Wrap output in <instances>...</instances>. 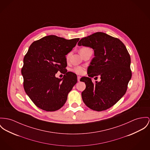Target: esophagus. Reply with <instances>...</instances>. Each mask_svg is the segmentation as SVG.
<instances>
[{"instance_id": "34e87169", "label": "esophagus", "mask_w": 150, "mask_h": 150, "mask_svg": "<svg viewBox=\"0 0 150 150\" xmlns=\"http://www.w3.org/2000/svg\"><path fill=\"white\" fill-rule=\"evenodd\" d=\"M81 78V77L80 76H78V81H80Z\"/></svg>"}]
</instances>
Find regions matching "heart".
I'll return each mask as SVG.
<instances>
[{
	"mask_svg": "<svg viewBox=\"0 0 150 150\" xmlns=\"http://www.w3.org/2000/svg\"><path fill=\"white\" fill-rule=\"evenodd\" d=\"M90 48L88 47H81L80 50H79V52L80 53L82 52L83 51H84L85 50L88 49ZM70 55H71V53H69L67 56H66V59L68 60L69 59V57H70ZM72 71L74 72H75V74H78V75H83L84 72H85V68L84 67H81V66H79V67H76L75 68H74L72 69Z\"/></svg>",
	"mask_w": 150,
	"mask_h": 150,
	"instance_id": "obj_1",
	"label": "heart"
}]
</instances>
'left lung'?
I'll return each mask as SVG.
<instances>
[{
    "label": "left lung",
    "instance_id": "left-lung-1",
    "mask_svg": "<svg viewBox=\"0 0 150 150\" xmlns=\"http://www.w3.org/2000/svg\"><path fill=\"white\" fill-rule=\"evenodd\" d=\"M78 45L92 48L95 55L87 69L88 77L81 79L86 85L81 92L83 101L93 110H106L126 92L132 76L129 54L121 40L104 33L83 38ZM98 75L101 81L93 83L91 78Z\"/></svg>",
    "mask_w": 150,
    "mask_h": 150
}]
</instances>
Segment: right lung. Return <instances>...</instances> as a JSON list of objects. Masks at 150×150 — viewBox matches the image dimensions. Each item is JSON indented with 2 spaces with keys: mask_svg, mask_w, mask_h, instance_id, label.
Returning a JSON list of instances; mask_svg holds the SVG:
<instances>
[{
  "mask_svg": "<svg viewBox=\"0 0 150 150\" xmlns=\"http://www.w3.org/2000/svg\"><path fill=\"white\" fill-rule=\"evenodd\" d=\"M79 38L67 40L48 35L34 42L23 59V87L36 106L55 111L65 104L68 93L77 83V76L66 69V55L76 46ZM60 71L62 79L55 77Z\"/></svg>",
  "mask_w": 150,
  "mask_h": 150,
  "instance_id": "1",
  "label": "right lung"
}]
</instances>
